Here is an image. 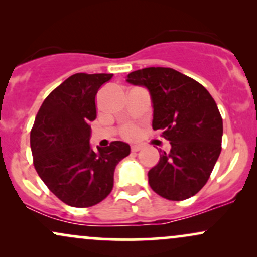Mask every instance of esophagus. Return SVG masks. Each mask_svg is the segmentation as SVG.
I'll return each mask as SVG.
<instances>
[{"instance_id":"34e87169","label":"esophagus","mask_w":257,"mask_h":257,"mask_svg":"<svg viewBox=\"0 0 257 257\" xmlns=\"http://www.w3.org/2000/svg\"><path fill=\"white\" fill-rule=\"evenodd\" d=\"M141 149H143V146H141V145H133V146H132V151H133V152L140 151Z\"/></svg>"}]
</instances>
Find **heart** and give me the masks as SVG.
Returning a JSON list of instances; mask_svg holds the SVG:
<instances>
[{
    "mask_svg": "<svg viewBox=\"0 0 257 257\" xmlns=\"http://www.w3.org/2000/svg\"><path fill=\"white\" fill-rule=\"evenodd\" d=\"M138 134H139V129L138 126L134 124H128L122 129L123 138L128 139V140H133V139H135L138 137Z\"/></svg>",
    "mask_w": 257,
    "mask_h": 257,
    "instance_id": "heart-1",
    "label": "heart"
}]
</instances>
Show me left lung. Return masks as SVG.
Here are the masks:
<instances>
[{
	"label": "left lung",
	"instance_id": "left-lung-1",
	"mask_svg": "<svg viewBox=\"0 0 257 257\" xmlns=\"http://www.w3.org/2000/svg\"><path fill=\"white\" fill-rule=\"evenodd\" d=\"M126 82L144 85L151 94L153 131L170 141L149 184L169 200H184L206 184L221 152L223 124L216 102L202 84L170 67H146L128 75Z\"/></svg>",
	"mask_w": 257,
	"mask_h": 257
}]
</instances>
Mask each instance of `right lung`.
<instances>
[{
    "label": "right lung",
    "instance_id": "obj_1",
    "mask_svg": "<svg viewBox=\"0 0 257 257\" xmlns=\"http://www.w3.org/2000/svg\"><path fill=\"white\" fill-rule=\"evenodd\" d=\"M112 76H70L44 99L31 129L35 169L49 191L70 206L88 208L105 199L113 187L116 166L131 153L122 141L98 151L89 144L96 93Z\"/></svg>",
    "mask_w": 257,
    "mask_h": 257
}]
</instances>
